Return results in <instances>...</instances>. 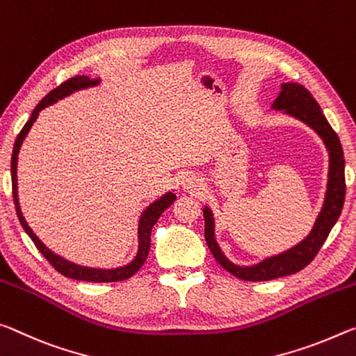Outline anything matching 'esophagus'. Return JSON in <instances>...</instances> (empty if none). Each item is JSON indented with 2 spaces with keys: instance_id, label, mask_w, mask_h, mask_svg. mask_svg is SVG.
<instances>
[{
  "instance_id": "34e87169",
  "label": "esophagus",
  "mask_w": 356,
  "mask_h": 356,
  "mask_svg": "<svg viewBox=\"0 0 356 356\" xmlns=\"http://www.w3.org/2000/svg\"><path fill=\"white\" fill-rule=\"evenodd\" d=\"M183 188L191 191V192H195V191H199L202 188V181L199 179V177H197V175L188 173L183 178Z\"/></svg>"
}]
</instances>
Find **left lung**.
Masks as SVG:
<instances>
[{
	"instance_id": "left-lung-1",
	"label": "left lung",
	"mask_w": 356,
	"mask_h": 356,
	"mask_svg": "<svg viewBox=\"0 0 356 356\" xmlns=\"http://www.w3.org/2000/svg\"><path fill=\"white\" fill-rule=\"evenodd\" d=\"M273 107L277 110H284L296 118L305 121L312 129H316L320 137L323 138L326 148L330 151V181L328 191H326L325 205L320 211L318 218L314 224V229L295 248L285 250V252L275 255L254 266H238L224 257L219 246L214 241V224L211 211L208 208L203 209V218H205V241L209 250L218 260V264L230 273V275L243 279V281H270V279L282 277L293 275L307 266L318 254L320 248L323 246L326 238H328L331 229L339 219L343 200H346V161H343V151L341 140L337 137L336 131L330 126L328 120L325 118L318 102L314 99L309 90L300 83H284L282 91Z\"/></svg>"
}]
</instances>
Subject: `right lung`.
Returning a JSON list of instances; mask_svg holds the SVG:
<instances>
[{
	"label": "right lung",
	"instance_id": "right-lung-1",
	"mask_svg": "<svg viewBox=\"0 0 356 356\" xmlns=\"http://www.w3.org/2000/svg\"><path fill=\"white\" fill-rule=\"evenodd\" d=\"M96 83H97V80H90L88 77H85V75H75V77L63 81V83L60 86H56L55 90H51L49 95H47L42 99V101L38 104L36 107H34L30 120L26 121V124L23 126V129L19 132V136H17V138H15L13 157H10V175H13V197H14V203H15L17 216H19V220H20L22 227H23V230L28 233V236L31 238L34 244H36L39 252L44 255L47 261H49V264L54 266L58 273H61L63 276H66L69 279H77V281L118 282V281H124V279L132 277L140 270V268L143 266L145 261H147L149 248H151V229H153V225L157 222V219L161 218V214L172 205L175 199H177L175 194L168 192V194H165L164 197H161L159 200L151 203L147 211L142 214V219H140V224H138V243L140 244H138L137 257L134 259L129 265H126L123 268H116V270H95V268H85V266L74 265V264H71V261L58 257L56 254H54L51 250L47 249L44 244L39 241V238L34 235L33 230L30 229V227H28L26 220L23 219V214L20 211L19 199H17V154H19V149L22 147L23 138H25L28 131H30V127L33 126L34 121H36L40 110L45 108L47 106H50V104L56 102L58 99L71 95L72 91L86 88V86H91V85H96Z\"/></svg>",
	"mask_w": 356,
	"mask_h": 356
}]
</instances>
